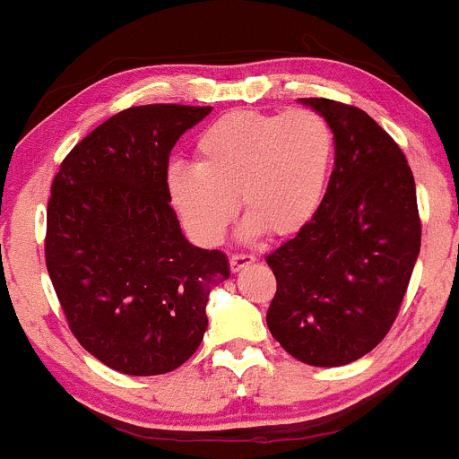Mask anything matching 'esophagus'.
I'll use <instances>...</instances> for the list:
<instances>
[{"instance_id": "esophagus-1", "label": "esophagus", "mask_w": 459, "mask_h": 459, "mask_svg": "<svg viewBox=\"0 0 459 459\" xmlns=\"http://www.w3.org/2000/svg\"><path fill=\"white\" fill-rule=\"evenodd\" d=\"M253 262H255V257L248 255V253H235V255H230V259H229L230 271L233 273L242 271V268H247L248 264H253Z\"/></svg>"}]
</instances>
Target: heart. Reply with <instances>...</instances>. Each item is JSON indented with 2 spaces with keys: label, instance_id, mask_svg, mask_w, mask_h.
Returning a JSON list of instances; mask_svg holds the SVG:
<instances>
[{
  "label": "heart",
  "instance_id": "heart-1",
  "mask_svg": "<svg viewBox=\"0 0 459 459\" xmlns=\"http://www.w3.org/2000/svg\"><path fill=\"white\" fill-rule=\"evenodd\" d=\"M197 161H173L166 195L188 238L217 247L239 206L247 238L298 233L317 212L331 178L335 137L311 108L230 110L195 142Z\"/></svg>",
  "mask_w": 459,
  "mask_h": 459
}]
</instances>
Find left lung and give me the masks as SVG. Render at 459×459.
I'll return each mask as SVG.
<instances>
[{"mask_svg":"<svg viewBox=\"0 0 459 459\" xmlns=\"http://www.w3.org/2000/svg\"><path fill=\"white\" fill-rule=\"evenodd\" d=\"M302 104L331 124L335 169L313 220L266 257L277 280L266 324L299 362L342 367L391 331L422 221L404 152L373 117L324 97Z\"/></svg>","mask_w":459,"mask_h":459,"instance_id":"obj_1","label":"left lung"}]
</instances>
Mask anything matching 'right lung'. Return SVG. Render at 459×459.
I'll return each mask as SVG.
<instances>
[{
	"label": "right lung",
	"instance_id": "obj_1",
	"mask_svg": "<svg viewBox=\"0 0 459 459\" xmlns=\"http://www.w3.org/2000/svg\"><path fill=\"white\" fill-rule=\"evenodd\" d=\"M211 106H133L64 157L46 211V268L68 328L113 371L182 367L208 326L229 259L182 235L166 195L175 142Z\"/></svg>",
	"mask_w": 459,
	"mask_h": 459
}]
</instances>
